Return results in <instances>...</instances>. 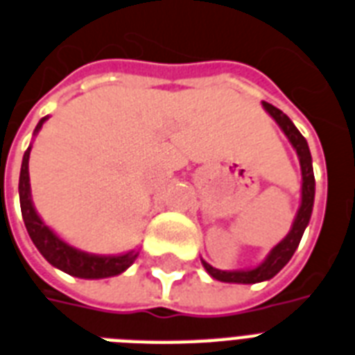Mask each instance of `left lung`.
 Wrapping results in <instances>:
<instances>
[{"label": "left lung", "instance_id": "obj_1", "mask_svg": "<svg viewBox=\"0 0 355 355\" xmlns=\"http://www.w3.org/2000/svg\"><path fill=\"white\" fill-rule=\"evenodd\" d=\"M264 111L277 122L282 132L286 135V138L292 144V148L295 149L299 157V164H301V175H302V186H301V206L297 209V215L293 218V224L290 227V232L281 243L275 244L272 248V252L268 253L266 259L255 268H246V270H217L213 268L209 262L204 259L202 266L206 268V272L211 275L213 279L223 282H237V284H255V282L270 281L275 277L282 268L286 266L288 261L292 259V255L297 250L299 243H301L302 233L306 230L310 217H312L313 209V197H315V178H313V168H312V155H310V148H308L306 138L302 137L299 129L293 125L290 118L281 111V109L273 107L272 103L262 102Z\"/></svg>", "mask_w": 355, "mask_h": 355}]
</instances>
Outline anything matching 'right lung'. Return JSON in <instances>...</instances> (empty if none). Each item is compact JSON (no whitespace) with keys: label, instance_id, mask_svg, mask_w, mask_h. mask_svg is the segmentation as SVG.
<instances>
[{"label":"right lung","instance_id":"1","mask_svg":"<svg viewBox=\"0 0 355 355\" xmlns=\"http://www.w3.org/2000/svg\"><path fill=\"white\" fill-rule=\"evenodd\" d=\"M49 116L42 118L34 129V137H36L42 125L45 123ZM31 149L28 146L25 155H23L21 171H19V204H21V215L23 223L27 227L28 237L37 248V252L42 253L45 261L51 262L54 268L62 270V272L80 279H105L120 275L131 266L132 262L137 261L138 252L131 250L128 253H120V255H96V253H87L78 250L65 243L62 237H58L56 233L43 223L42 217L37 215L36 207L33 204V195H31V178H28V157H31Z\"/></svg>","mask_w":355,"mask_h":355}]
</instances>
